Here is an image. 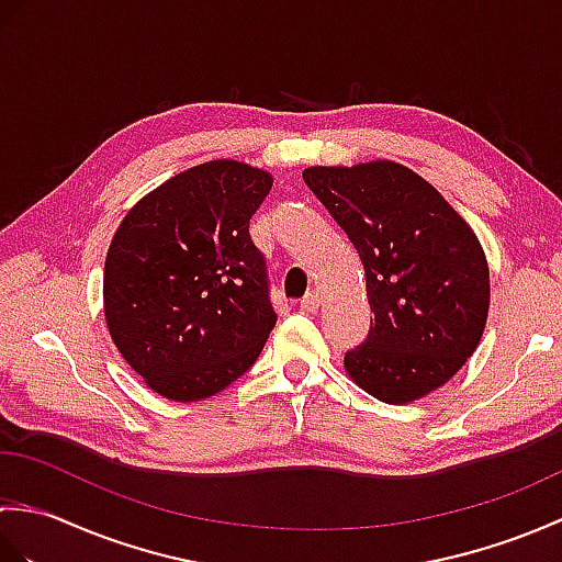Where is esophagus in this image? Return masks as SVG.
<instances>
[{
    "mask_svg": "<svg viewBox=\"0 0 562 562\" xmlns=\"http://www.w3.org/2000/svg\"><path fill=\"white\" fill-rule=\"evenodd\" d=\"M318 304H321L318 292H308L304 300H302V312H316Z\"/></svg>",
    "mask_w": 562,
    "mask_h": 562,
    "instance_id": "obj_1",
    "label": "esophagus"
}]
</instances>
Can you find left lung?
Masks as SVG:
<instances>
[{"label": "left lung", "mask_w": 562, "mask_h": 562, "mask_svg": "<svg viewBox=\"0 0 562 562\" xmlns=\"http://www.w3.org/2000/svg\"><path fill=\"white\" fill-rule=\"evenodd\" d=\"M312 193L362 258L374 312L345 369L384 403H411L475 352L491 306V270L473 229L423 176L396 161L304 169Z\"/></svg>", "instance_id": "8db88e82"}]
</instances>
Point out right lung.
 <instances>
[{
  "mask_svg": "<svg viewBox=\"0 0 562 562\" xmlns=\"http://www.w3.org/2000/svg\"><path fill=\"white\" fill-rule=\"evenodd\" d=\"M270 188L268 171L207 161L151 190L117 226L103 268L105 324L159 396L210 398L258 360L278 314L248 222Z\"/></svg>",
  "mask_w": 562,
  "mask_h": 562,
  "instance_id": "add662e5",
  "label": "right lung"
}]
</instances>
